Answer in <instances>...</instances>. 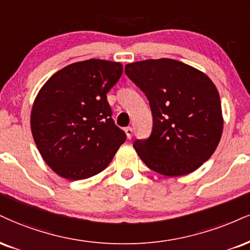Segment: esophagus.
I'll use <instances>...</instances> for the list:
<instances>
[{
    "mask_svg": "<svg viewBox=\"0 0 250 250\" xmlns=\"http://www.w3.org/2000/svg\"><path fill=\"white\" fill-rule=\"evenodd\" d=\"M125 135H127V138H129V140H130V138L133 137V128L127 127V128L125 129Z\"/></svg>",
    "mask_w": 250,
    "mask_h": 250,
    "instance_id": "1",
    "label": "esophagus"
}]
</instances>
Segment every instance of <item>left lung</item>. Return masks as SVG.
<instances>
[{"instance_id":"obj_1","label":"left lung","mask_w":250,"mask_h":250,"mask_svg":"<svg viewBox=\"0 0 250 250\" xmlns=\"http://www.w3.org/2000/svg\"><path fill=\"white\" fill-rule=\"evenodd\" d=\"M125 74L146 93L152 112L151 135L134 148L155 172L179 177L213 155L224 130L221 101L204 72L174 59L127 64Z\"/></svg>"}]
</instances>
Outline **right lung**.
<instances>
[{"mask_svg": "<svg viewBox=\"0 0 250 250\" xmlns=\"http://www.w3.org/2000/svg\"><path fill=\"white\" fill-rule=\"evenodd\" d=\"M122 72L121 62H78L56 72L39 89L31 133L39 154L58 176L79 180L100 173L125 141L107 101Z\"/></svg>", "mask_w": 250, "mask_h": 250, "instance_id": "right-lung-1", "label": "right lung"}]
</instances>
